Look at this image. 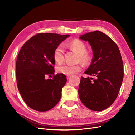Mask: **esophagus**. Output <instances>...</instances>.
<instances>
[{
	"instance_id": "1",
	"label": "esophagus",
	"mask_w": 135,
	"mask_h": 135,
	"mask_svg": "<svg viewBox=\"0 0 135 135\" xmlns=\"http://www.w3.org/2000/svg\"><path fill=\"white\" fill-rule=\"evenodd\" d=\"M70 76H71V75H67V79H68V78H70Z\"/></svg>"
}]
</instances>
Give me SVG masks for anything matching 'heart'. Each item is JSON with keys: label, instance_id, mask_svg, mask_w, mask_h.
<instances>
[{"label": "heart", "instance_id": "1", "mask_svg": "<svg viewBox=\"0 0 135 135\" xmlns=\"http://www.w3.org/2000/svg\"><path fill=\"white\" fill-rule=\"evenodd\" d=\"M71 49L75 51L79 54L78 60L83 64L86 65L90 61L91 57L89 52L86 51V46L84 42L79 39H74L68 44ZM64 50L61 45H58L54 49L53 51V59L56 62L61 63L64 61ZM82 69V65L78 64L76 65H71L64 64L59 65L57 68L59 73L64 75H71L81 71Z\"/></svg>", "mask_w": 135, "mask_h": 135}]
</instances>
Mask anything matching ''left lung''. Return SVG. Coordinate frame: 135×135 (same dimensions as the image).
Segmentation results:
<instances>
[{
  "mask_svg": "<svg viewBox=\"0 0 135 135\" xmlns=\"http://www.w3.org/2000/svg\"><path fill=\"white\" fill-rule=\"evenodd\" d=\"M88 41L93 57L85 74L94 76H81L78 89L80 100L93 111L104 110L113 104L118 96L124 78V67L118 46L106 34L99 31L80 37Z\"/></svg>",
  "mask_w": 135,
  "mask_h": 135,
  "instance_id": "obj_1",
  "label": "left lung"
}]
</instances>
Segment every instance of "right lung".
<instances>
[{
	"mask_svg": "<svg viewBox=\"0 0 135 135\" xmlns=\"http://www.w3.org/2000/svg\"><path fill=\"white\" fill-rule=\"evenodd\" d=\"M69 36L37 33L19 51L16 66L17 87L25 103L33 110L46 111L60 101L67 78L63 74H54L53 51Z\"/></svg>",
	"mask_w": 135,
	"mask_h": 135,
	"instance_id": "obj_1",
	"label": "right lung"
}]
</instances>
